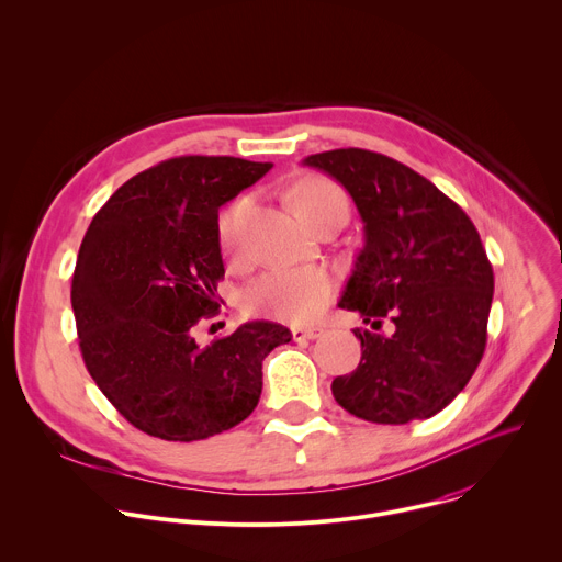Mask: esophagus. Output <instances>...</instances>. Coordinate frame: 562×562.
I'll return each mask as SVG.
<instances>
[{"mask_svg": "<svg viewBox=\"0 0 562 562\" xmlns=\"http://www.w3.org/2000/svg\"><path fill=\"white\" fill-rule=\"evenodd\" d=\"M291 336L293 340H313L317 336H323V327H293L291 329Z\"/></svg>", "mask_w": 562, "mask_h": 562, "instance_id": "obj_1", "label": "esophagus"}]
</instances>
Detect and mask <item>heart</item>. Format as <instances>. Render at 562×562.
<instances>
[{
  "instance_id": "obj_1",
  "label": "heart",
  "mask_w": 562,
  "mask_h": 562,
  "mask_svg": "<svg viewBox=\"0 0 562 562\" xmlns=\"http://www.w3.org/2000/svg\"><path fill=\"white\" fill-rule=\"evenodd\" d=\"M254 200L249 195L235 200L220 222L222 247L231 258H239L245 245V226ZM295 213L311 226L319 215L334 209H349L345 191L327 180H304L293 191ZM334 295V280L323 269L273 271L254 282L245 293V311L278 323L302 325L327 306Z\"/></svg>"
}]
</instances>
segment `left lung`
<instances>
[{"mask_svg": "<svg viewBox=\"0 0 562 562\" xmlns=\"http://www.w3.org/2000/svg\"><path fill=\"white\" fill-rule=\"evenodd\" d=\"M304 165L336 178L364 222V247L338 306L360 313L373 331L353 329L362 358L334 380V397L378 425L436 416L467 386L487 345L494 269L473 222L386 155L336 148Z\"/></svg>", "mask_w": 562, "mask_h": 562, "instance_id": "left-lung-1", "label": "left lung"}]
</instances>
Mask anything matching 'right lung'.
Masks as SVG:
<instances>
[{"label": "right lung", "instance_id": "add662e5", "mask_svg": "<svg viewBox=\"0 0 562 562\" xmlns=\"http://www.w3.org/2000/svg\"><path fill=\"white\" fill-rule=\"evenodd\" d=\"M271 162L182 155L124 182L79 247L70 304L85 364L139 431L193 442L251 416L262 360L291 340L256 319L206 347L195 327L217 313L224 278L217 209Z\"/></svg>", "mask_w": 562, "mask_h": 562}]
</instances>
